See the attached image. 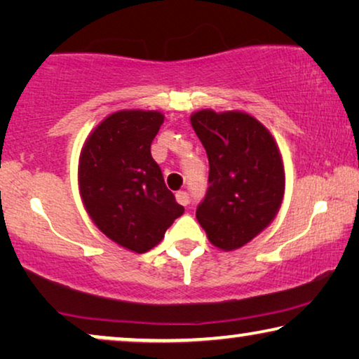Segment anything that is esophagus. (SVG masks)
Returning <instances> with one entry per match:
<instances>
[{
    "label": "esophagus",
    "mask_w": 359,
    "mask_h": 359,
    "mask_svg": "<svg viewBox=\"0 0 359 359\" xmlns=\"http://www.w3.org/2000/svg\"><path fill=\"white\" fill-rule=\"evenodd\" d=\"M176 201H178L180 204H183V205H188V204L191 203L189 193H186V191H178V193H176Z\"/></svg>",
    "instance_id": "obj_1"
}]
</instances>
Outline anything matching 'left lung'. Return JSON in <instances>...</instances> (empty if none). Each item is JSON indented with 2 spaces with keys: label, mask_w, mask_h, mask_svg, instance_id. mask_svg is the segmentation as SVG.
<instances>
[{
  "label": "left lung",
  "mask_w": 359,
  "mask_h": 359,
  "mask_svg": "<svg viewBox=\"0 0 359 359\" xmlns=\"http://www.w3.org/2000/svg\"><path fill=\"white\" fill-rule=\"evenodd\" d=\"M191 124L209 158V188L196 217L215 247H242L281 205L284 168L278 147L266 127L245 112L199 111Z\"/></svg>",
  "instance_id": "left-lung-1"
}]
</instances>
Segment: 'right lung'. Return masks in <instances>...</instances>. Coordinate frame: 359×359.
Returning <instances> with one entry per match:
<instances>
[{
	"mask_svg": "<svg viewBox=\"0 0 359 359\" xmlns=\"http://www.w3.org/2000/svg\"><path fill=\"white\" fill-rule=\"evenodd\" d=\"M163 114L119 111L106 117L86 140L80 158L83 204L106 237L145 253L184 212L166 188L150 147Z\"/></svg>",
	"mask_w": 359,
	"mask_h": 359,
	"instance_id": "add662e5",
	"label": "right lung"
}]
</instances>
